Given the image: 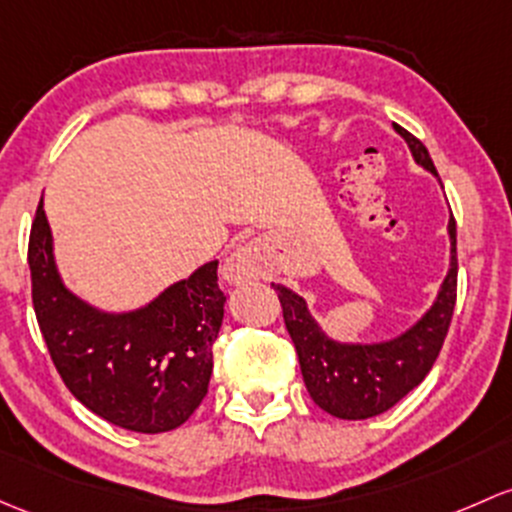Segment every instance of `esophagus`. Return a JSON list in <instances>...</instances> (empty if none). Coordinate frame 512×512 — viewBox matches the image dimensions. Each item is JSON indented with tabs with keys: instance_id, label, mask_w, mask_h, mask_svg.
Returning <instances> with one entry per match:
<instances>
[{
	"instance_id": "34e87169",
	"label": "esophagus",
	"mask_w": 512,
	"mask_h": 512,
	"mask_svg": "<svg viewBox=\"0 0 512 512\" xmlns=\"http://www.w3.org/2000/svg\"><path fill=\"white\" fill-rule=\"evenodd\" d=\"M260 274H262V257H260V250H257L252 242L240 245L223 265V277L228 279L230 284L252 282V279H257Z\"/></svg>"
}]
</instances>
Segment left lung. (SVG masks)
I'll list each match as a JSON object with an SVG mask.
<instances>
[{
    "label": "left lung",
    "mask_w": 512,
    "mask_h": 512,
    "mask_svg": "<svg viewBox=\"0 0 512 512\" xmlns=\"http://www.w3.org/2000/svg\"><path fill=\"white\" fill-rule=\"evenodd\" d=\"M412 157L432 171L434 161L414 134L395 125ZM451 267L432 309L402 336L383 343H338L311 319L306 301L282 284H272L282 304L284 326L297 348L301 375L311 400L338 419H368L395 407L407 392L427 378L444 346L456 306V220H449Z\"/></svg>",
    "instance_id": "obj_1"
}]
</instances>
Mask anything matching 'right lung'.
<instances>
[{
  "mask_svg": "<svg viewBox=\"0 0 512 512\" xmlns=\"http://www.w3.org/2000/svg\"><path fill=\"white\" fill-rule=\"evenodd\" d=\"M31 299L53 365L75 400L129 432L181 427L208 392L225 294L218 262L171 284L152 304L105 314L68 292L53 262L43 201L29 235Z\"/></svg>",
  "mask_w": 512,
  "mask_h": 512,
  "instance_id": "1",
  "label": "right lung"
}]
</instances>
